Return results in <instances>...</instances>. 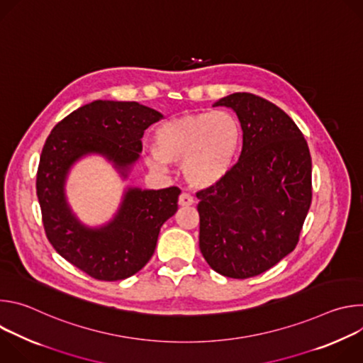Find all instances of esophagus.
Segmentation results:
<instances>
[{
    "mask_svg": "<svg viewBox=\"0 0 363 363\" xmlns=\"http://www.w3.org/2000/svg\"><path fill=\"white\" fill-rule=\"evenodd\" d=\"M178 203H179L181 206H189V205L194 203V198H192L189 194H185V192H184V194L179 195Z\"/></svg>",
    "mask_w": 363,
    "mask_h": 363,
    "instance_id": "esophagus-1",
    "label": "esophagus"
}]
</instances>
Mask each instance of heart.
Wrapping results in <instances>:
<instances>
[{
	"instance_id": "obj_1",
	"label": "heart",
	"mask_w": 363,
	"mask_h": 363,
	"mask_svg": "<svg viewBox=\"0 0 363 363\" xmlns=\"http://www.w3.org/2000/svg\"><path fill=\"white\" fill-rule=\"evenodd\" d=\"M240 146V122L230 112L188 113L155 129L149 167L162 171L165 164L182 162L186 184L196 189L213 188L230 174Z\"/></svg>"
}]
</instances>
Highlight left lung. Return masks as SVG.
Instances as JSON below:
<instances>
[{
	"label": "left lung",
	"mask_w": 363,
	"mask_h": 363,
	"mask_svg": "<svg viewBox=\"0 0 363 363\" xmlns=\"http://www.w3.org/2000/svg\"><path fill=\"white\" fill-rule=\"evenodd\" d=\"M213 106L235 112L242 149L225 179L196 194L199 250L217 273L248 279L296 248L312 202V158L297 125L272 101L233 93Z\"/></svg>",
	"instance_id": "1"
}]
</instances>
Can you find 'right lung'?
Returning a JSON list of instances; mask_svg holds the SVG:
<instances>
[{
	"label": "right lung",
	"mask_w": 363,
	"mask_h": 363,
	"mask_svg": "<svg viewBox=\"0 0 363 363\" xmlns=\"http://www.w3.org/2000/svg\"><path fill=\"white\" fill-rule=\"evenodd\" d=\"M161 119L162 113L138 101L94 100L59 122L44 143L35 186L45 235L93 279L123 280L145 267L162 224L178 211L181 189L128 186L113 218L90 227L67 202L69 174L84 157L99 155L126 179L140 158L145 129Z\"/></svg>",
	"instance_id": "obj_1"
}]
</instances>
